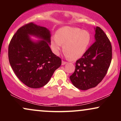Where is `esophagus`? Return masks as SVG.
<instances>
[{
	"mask_svg": "<svg viewBox=\"0 0 121 121\" xmlns=\"http://www.w3.org/2000/svg\"><path fill=\"white\" fill-rule=\"evenodd\" d=\"M66 63H67V62H65V61H64L62 60V64H62V65H64L65 64H66Z\"/></svg>",
	"mask_w": 121,
	"mask_h": 121,
	"instance_id": "esophagus-1",
	"label": "esophagus"
}]
</instances>
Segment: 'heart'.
Instances as JSON below:
<instances>
[{
	"label": "heart",
	"instance_id": "obj_1",
	"mask_svg": "<svg viewBox=\"0 0 121 121\" xmlns=\"http://www.w3.org/2000/svg\"><path fill=\"white\" fill-rule=\"evenodd\" d=\"M91 40V34L87 30L65 26L60 28L56 36L52 37L51 47L53 52L58 55L62 45L65 56L72 60H77L86 52Z\"/></svg>",
	"mask_w": 121,
	"mask_h": 121
}]
</instances>
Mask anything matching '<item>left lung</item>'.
<instances>
[{"instance_id":"obj_1","label":"left lung","mask_w":121,"mask_h":121,"mask_svg":"<svg viewBox=\"0 0 121 121\" xmlns=\"http://www.w3.org/2000/svg\"><path fill=\"white\" fill-rule=\"evenodd\" d=\"M95 42L76 62L74 72L70 76L73 85L82 91L95 87L107 73L112 58V47L100 28H94Z\"/></svg>"}]
</instances>
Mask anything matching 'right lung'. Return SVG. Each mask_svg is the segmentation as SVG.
I'll list each match as a JSON object with an SVG mask.
<instances>
[{
    "label": "right lung",
    "instance_id": "add662e5",
    "mask_svg": "<svg viewBox=\"0 0 121 121\" xmlns=\"http://www.w3.org/2000/svg\"><path fill=\"white\" fill-rule=\"evenodd\" d=\"M31 35L39 40H32ZM51 37L47 28L30 23L20 27L9 43V64L17 78L27 86H44L61 65V59L50 48Z\"/></svg>",
    "mask_w": 121,
    "mask_h": 121
}]
</instances>
